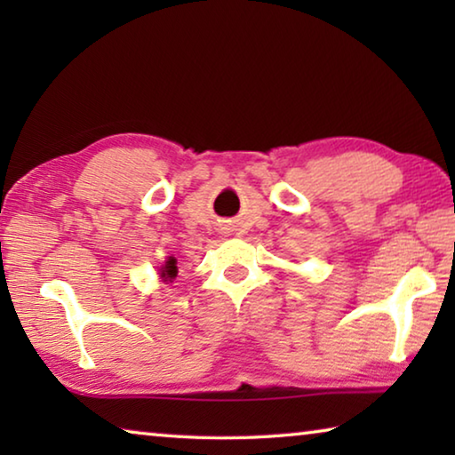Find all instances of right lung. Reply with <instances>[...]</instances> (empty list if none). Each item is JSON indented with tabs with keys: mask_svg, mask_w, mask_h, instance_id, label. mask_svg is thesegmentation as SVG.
Segmentation results:
<instances>
[{
	"mask_svg": "<svg viewBox=\"0 0 455 455\" xmlns=\"http://www.w3.org/2000/svg\"><path fill=\"white\" fill-rule=\"evenodd\" d=\"M158 275L160 279L164 283H172V279H176V275H179V267H176V259L174 257H168L164 260V265L158 268Z\"/></svg>",
	"mask_w": 455,
	"mask_h": 455,
	"instance_id": "1",
	"label": "right lung"
}]
</instances>
